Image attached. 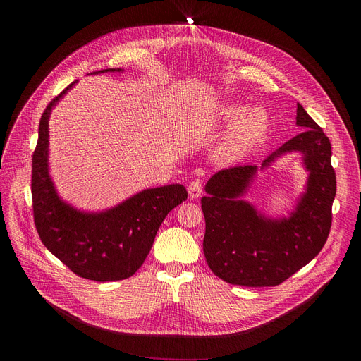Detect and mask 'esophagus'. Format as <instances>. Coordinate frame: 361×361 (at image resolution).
Instances as JSON below:
<instances>
[{
  "label": "esophagus",
  "instance_id": "34e87169",
  "mask_svg": "<svg viewBox=\"0 0 361 361\" xmlns=\"http://www.w3.org/2000/svg\"><path fill=\"white\" fill-rule=\"evenodd\" d=\"M187 190H188V196H190V199L200 197V195H202V181L199 178L193 180L190 184H188Z\"/></svg>",
  "mask_w": 361,
  "mask_h": 361
}]
</instances>
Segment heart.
I'll use <instances>...</instances> for the list:
<instances>
[{
	"label": "heart",
	"instance_id": "heart-1",
	"mask_svg": "<svg viewBox=\"0 0 361 361\" xmlns=\"http://www.w3.org/2000/svg\"><path fill=\"white\" fill-rule=\"evenodd\" d=\"M221 124H230L231 128L216 147L215 155L221 162H233L240 159L257 146L269 131V116L262 108L245 111L241 104H224L216 112Z\"/></svg>",
	"mask_w": 361,
	"mask_h": 361
}]
</instances>
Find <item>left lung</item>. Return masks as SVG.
<instances>
[{
	"mask_svg": "<svg viewBox=\"0 0 361 361\" xmlns=\"http://www.w3.org/2000/svg\"><path fill=\"white\" fill-rule=\"evenodd\" d=\"M295 120L305 130L262 164L269 166L287 152L302 154L309 171L306 193L288 218H267L240 199L256 176V165L221 169L204 187L203 253L212 272L233 286H279L314 259L328 240L336 193L331 142L300 104Z\"/></svg>",
	"mask_w": 361,
	"mask_h": 361,
	"instance_id": "1",
	"label": "left lung"
}]
</instances>
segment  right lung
Segmentation results:
<instances>
[{
	"instance_id": "1",
	"label": "right lung",
	"mask_w": 361,
	"mask_h": 361,
	"mask_svg": "<svg viewBox=\"0 0 361 361\" xmlns=\"http://www.w3.org/2000/svg\"><path fill=\"white\" fill-rule=\"evenodd\" d=\"M123 71L106 68L98 73ZM78 80L45 108L32 157V206L36 231L45 247L82 278L109 282L135 275L154 244L165 216L187 199L183 184L147 188L112 209L87 214L56 195L48 173V120L52 106Z\"/></svg>"
}]
</instances>
